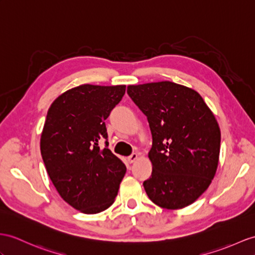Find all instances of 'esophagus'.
Returning <instances> with one entry per match:
<instances>
[{
    "label": "esophagus",
    "mask_w": 255,
    "mask_h": 255,
    "mask_svg": "<svg viewBox=\"0 0 255 255\" xmlns=\"http://www.w3.org/2000/svg\"><path fill=\"white\" fill-rule=\"evenodd\" d=\"M138 159V153H132L131 154V156H129L128 158V162L129 163H133V162H135V161L136 160H137Z\"/></svg>",
    "instance_id": "esophagus-1"
}]
</instances>
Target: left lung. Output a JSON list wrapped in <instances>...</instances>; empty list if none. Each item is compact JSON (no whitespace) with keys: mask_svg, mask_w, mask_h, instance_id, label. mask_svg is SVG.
<instances>
[{"mask_svg":"<svg viewBox=\"0 0 255 255\" xmlns=\"http://www.w3.org/2000/svg\"><path fill=\"white\" fill-rule=\"evenodd\" d=\"M128 94L152 135V172L142 184L149 199L167 210L194 203L219 165L221 129L213 113L199 93L170 81L128 85Z\"/></svg>","mask_w":255,"mask_h":255,"instance_id":"1","label":"left lung"}]
</instances>
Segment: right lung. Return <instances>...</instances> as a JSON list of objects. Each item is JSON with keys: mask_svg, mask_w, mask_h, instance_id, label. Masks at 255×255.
Listing matches in <instances>:
<instances>
[{"mask_svg": "<svg viewBox=\"0 0 255 255\" xmlns=\"http://www.w3.org/2000/svg\"><path fill=\"white\" fill-rule=\"evenodd\" d=\"M126 85L82 84L52 103L41 134V154L60 197L85 214L115 202L127 166L107 148L105 120L120 103ZM107 139L101 149L99 140Z\"/></svg>", "mask_w": 255, "mask_h": 255, "instance_id": "obj_1", "label": "right lung"}]
</instances>
